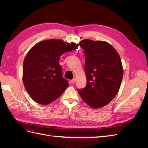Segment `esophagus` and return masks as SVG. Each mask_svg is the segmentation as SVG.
Listing matches in <instances>:
<instances>
[{"mask_svg": "<svg viewBox=\"0 0 148 148\" xmlns=\"http://www.w3.org/2000/svg\"><path fill=\"white\" fill-rule=\"evenodd\" d=\"M75 82H76V79L75 78H73V79H72L70 81V83H71V84H74L75 83Z\"/></svg>", "mask_w": 148, "mask_h": 148, "instance_id": "1", "label": "esophagus"}]
</instances>
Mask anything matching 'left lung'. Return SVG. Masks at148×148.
I'll use <instances>...</instances> for the list:
<instances>
[{
  "mask_svg": "<svg viewBox=\"0 0 148 148\" xmlns=\"http://www.w3.org/2000/svg\"><path fill=\"white\" fill-rule=\"evenodd\" d=\"M79 46L84 51L86 86L78 92L94 109L107 105L117 95L123 70L119 53L106 41L84 39Z\"/></svg>",
  "mask_w": 148,
  "mask_h": 148,
  "instance_id": "8db88e82",
  "label": "left lung"
}]
</instances>
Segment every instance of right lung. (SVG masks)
<instances>
[{
    "label": "right lung",
    "mask_w": 148,
    "mask_h": 148,
    "mask_svg": "<svg viewBox=\"0 0 148 148\" xmlns=\"http://www.w3.org/2000/svg\"><path fill=\"white\" fill-rule=\"evenodd\" d=\"M78 44L62 39H49L36 44L25 56L23 82L33 100L47 105L60 96L69 86L62 77L60 57L77 49Z\"/></svg>",
    "instance_id": "add662e5"
}]
</instances>
